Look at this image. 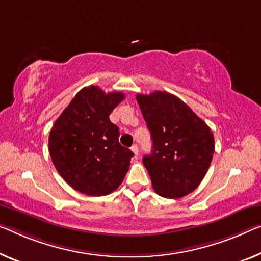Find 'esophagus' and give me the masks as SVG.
Wrapping results in <instances>:
<instances>
[{
	"mask_svg": "<svg viewBox=\"0 0 261 261\" xmlns=\"http://www.w3.org/2000/svg\"><path fill=\"white\" fill-rule=\"evenodd\" d=\"M130 149H132V151H133V153H134V155H135V156H139V147L136 146V144H134V146L132 147Z\"/></svg>",
	"mask_w": 261,
	"mask_h": 261,
	"instance_id": "obj_1",
	"label": "esophagus"
}]
</instances>
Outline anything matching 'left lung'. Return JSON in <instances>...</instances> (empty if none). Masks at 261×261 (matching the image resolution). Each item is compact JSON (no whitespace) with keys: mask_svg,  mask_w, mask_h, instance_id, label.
I'll return each mask as SVG.
<instances>
[{"mask_svg":"<svg viewBox=\"0 0 261 261\" xmlns=\"http://www.w3.org/2000/svg\"><path fill=\"white\" fill-rule=\"evenodd\" d=\"M136 100L153 140L151 154L143 156L156 194L181 198L199 186L215 151L211 129L181 99L155 91Z\"/></svg>","mask_w":261,"mask_h":261,"instance_id":"8db88e82","label":"left lung"}]
</instances>
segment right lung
<instances>
[{"instance_id":"1","label":"right lung","mask_w":261,"mask_h":261,"mask_svg":"<svg viewBox=\"0 0 261 261\" xmlns=\"http://www.w3.org/2000/svg\"><path fill=\"white\" fill-rule=\"evenodd\" d=\"M123 99L122 92L105 93L98 86L84 87L52 126V162L65 182L82 194H111L129 169L134 154L119 143V128L110 120Z\"/></svg>"}]
</instances>
